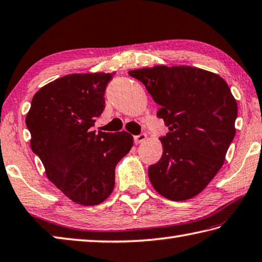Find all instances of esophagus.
Returning a JSON list of instances; mask_svg holds the SVG:
<instances>
[{
  "label": "esophagus",
  "instance_id": "1",
  "mask_svg": "<svg viewBox=\"0 0 262 262\" xmlns=\"http://www.w3.org/2000/svg\"><path fill=\"white\" fill-rule=\"evenodd\" d=\"M145 140H146V135L145 134H140V135L134 136L135 144H140V143H142V142H144Z\"/></svg>",
  "mask_w": 262,
  "mask_h": 262
}]
</instances>
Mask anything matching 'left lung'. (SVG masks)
<instances>
[{
	"label": "left lung",
	"mask_w": 262,
	"mask_h": 262,
	"mask_svg": "<svg viewBox=\"0 0 262 262\" xmlns=\"http://www.w3.org/2000/svg\"><path fill=\"white\" fill-rule=\"evenodd\" d=\"M145 85L168 127L163 156L149 167L157 192L169 201L201 193L217 174L234 140L237 102L220 75L192 66L157 65L129 71Z\"/></svg>",
	"instance_id": "1"
}]
</instances>
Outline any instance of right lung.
Returning a JSON list of instances; mask_svg holds the SVG:
<instances>
[{
	"label": "right lung",
	"mask_w": 262,
	"mask_h": 262,
	"mask_svg": "<svg viewBox=\"0 0 262 262\" xmlns=\"http://www.w3.org/2000/svg\"><path fill=\"white\" fill-rule=\"evenodd\" d=\"M115 73H74L36 92L26 116L31 149L46 175L66 197L83 206L103 203L115 188V169L133 146L127 132L90 128L105 107Z\"/></svg>",
	"instance_id": "1"
}]
</instances>
